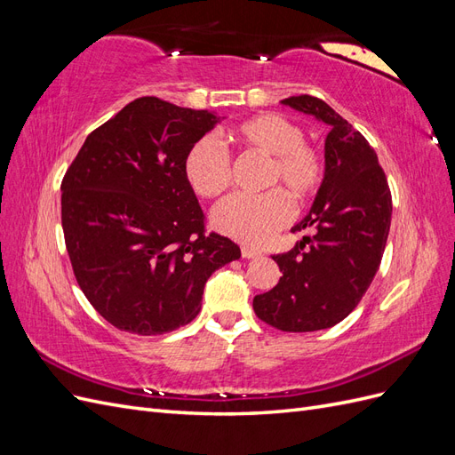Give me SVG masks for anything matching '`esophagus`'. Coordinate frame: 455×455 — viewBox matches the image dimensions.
I'll list each match as a JSON object with an SVG mask.
<instances>
[{"instance_id": "34e87169", "label": "esophagus", "mask_w": 455, "mask_h": 455, "mask_svg": "<svg viewBox=\"0 0 455 455\" xmlns=\"http://www.w3.org/2000/svg\"><path fill=\"white\" fill-rule=\"evenodd\" d=\"M261 252L252 249V246H241V256L243 258H258Z\"/></svg>"}]
</instances>
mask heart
<instances>
[{
    "mask_svg": "<svg viewBox=\"0 0 455 455\" xmlns=\"http://www.w3.org/2000/svg\"><path fill=\"white\" fill-rule=\"evenodd\" d=\"M229 139L241 146L271 157L266 186H279L296 201L309 199L324 176L321 151L304 140V132L292 119L281 114H259L229 131ZM184 176L199 197L214 199L231 184V161L228 151L211 136L188 149ZM294 206L282 189L259 196H233L212 212V226L239 243L261 246L288 226Z\"/></svg>",
    "mask_w": 455,
    "mask_h": 455,
    "instance_id": "obj_1",
    "label": "heart"
}]
</instances>
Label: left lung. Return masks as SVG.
I'll return each mask as SVG.
<instances>
[{
  "label": "left lung",
  "instance_id": "1",
  "mask_svg": "<svg viewBox=\"0 0 455 455\" xmlns=\"http://www.w3.org/2000/svg\"><path fill=\"white\" fill-rule=\"evenodd\" d=\"M330 125L324 178L309 214L292 233L311 229L292 251L273 256L283 277L258 294V319L283 332H315L338 324L359 306L391 228V191L374 148L324 100L309 94L283 100Z\"/></svg>",
  "mask_w": 455,
  "mask_h": 455
}]
</instances>
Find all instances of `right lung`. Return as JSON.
<instances>
[{"label": "right lung", "instance_id": "obj_1", "mask_svg": "<svg viewBox=\"0 0 455 455\" xmlns=\"http://www.w3.org/2000/svg\"><path fill=\"white\" fill-rule=\"evenodd\" d=\"M218 116L142 96L94 129L62 180V229L77 284L119 330L172 332L201 311L204 283L239 246L204 231L184 176Z\"/></svg>", "mask_w": 455, "mask_h": 455}]
</instances>
